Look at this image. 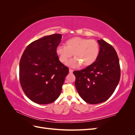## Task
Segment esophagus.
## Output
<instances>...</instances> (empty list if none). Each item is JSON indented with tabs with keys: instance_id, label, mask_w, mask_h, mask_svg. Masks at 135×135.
I'll return each instance as SVG.
<instances>
[{
	"instance_id": "obj_1",
	"label": "esophagus",
	"mask_w": 135,
	"mask_h": 135,
	"mask_svg": "<svg viewBox=\"0 0 135 135\" xmlns=\"http://www.w3.org/2000/svg\"><path fill=\"white\" fill-rule=\"evenodd\" d=\"M73 72V70H72V69H69V73H70V74H72Z\"/></svg>"
}]
</instances>
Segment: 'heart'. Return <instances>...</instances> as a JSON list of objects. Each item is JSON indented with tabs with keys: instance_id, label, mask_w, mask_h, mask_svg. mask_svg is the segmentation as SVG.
<instances>
[{
	"instance_id": "1",
	"label": "heart",
	"mask_w": 135,
	"mask_h": 135,
	"mask_svg": "<svg viewBox=\"0 0 135 135\" xmlns=\"http://www.w3.org/2000/svg\"><path fill=\"white\" fill-rule=\"evenodd\" d=\"M56 52L63 64L67 63L74 54L75 58L68 63L69 66L76 68L81 64L83 66H88L97 60L100 54V46L95 40L75 36L67 40L66 46H58Z\"/></svg>"
}]
</instances>
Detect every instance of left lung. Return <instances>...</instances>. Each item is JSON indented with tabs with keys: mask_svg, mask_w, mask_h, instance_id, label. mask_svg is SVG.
Segmentation results:
<instances>
[{
	"mask_svg": "<svg viewBox=\"0 0 135 135\" xmlns=\"http://www.w3.org/2000/svg\"><path fill=\"white\" fill-rule=\"evenodd\" d=\"M99 57L92 65L75 71V85L79 96L90 104H100L111 96L120 77L119 61L115 49L103 39L98 40Z\"/></svg>",
	"mask_w": 135,
	"mask_h": 135,
	"instance_id": "1",
	"label": "left lung"
}]
</instances>
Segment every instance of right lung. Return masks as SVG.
Returning <instances> with one entry per match:
<instances>
[{
    "label": "right lung",
    "instance_id": "1",
    "mask_svg": "<svg viewBox=\"0 0 135 135\" xmlns=\"http://www.w3.org/2000/svg\"><path fill=\"white\" fill-rule=\"evenodd\" d=\"M62 35L45 36L28 44L20 61V81L34 103L48 104L59 97L69 68L61 63L56 49Z\"/></svg>",
    "mask_w": 135,
    "mask_h": 135
}]
</instances>
